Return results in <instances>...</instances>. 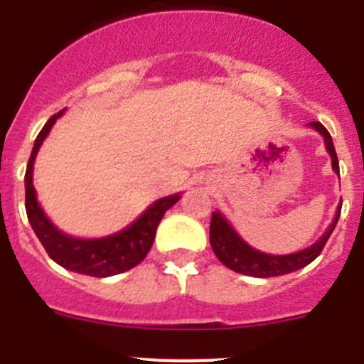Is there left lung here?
Wrapping results in <instances>:
<instances>
[{
  "label": "left lung",
  "instance_id": "obj_1",
  "mask_svg": "<svg viewBox=\"0 0 364 364\" xmlns=\"http://www.w3.org/2000/svg\"><path fill=\"white\" fill-rule=\"evenodd\" d=\"M310 127H314L319 134H323L324 146L326 151L332 156V167L333 171L339 173V160H337L336 147H333L332 136L326 131L321 122H310ZM341 215V204L337 205L336 218L330 224V228L326 230V233L321 237L314 246L306 247V250H301L297 253H291V255H268V253L257 252L252 246H247L242 239L239 237V233L231 228L230 222L222 217L218 211H213L211 215V226H210V244L213 247L215 255L220 260L222 264L228 266L230 269L237 273H242V275H250V277H277V275H286V273L297 272V269L304 268L319 257V253L323 252L324 244L328 242L332 231L336 230V224L339 220Z\"/></svg>",
  "mask_w": 364,
  "mask_h": 364
}]
</instances>
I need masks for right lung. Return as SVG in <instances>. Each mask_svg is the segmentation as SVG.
Returning <instances> with one entry per match:
<instances>
[{
  "label": "right lung",
  "mask_w": 364,
  "mask_h": 364,
  "mask_svg": "<svg viewBox=\"0 0 364 364\" xmlns=\"http://www.w3.org/2000/svg\"><path fill=\"white\" fill-rule=\"evenodd\" d=\"M63 111L49 118L32 147L27 171H25V210H27L32 230L54 262L70 272L91 275V277H111V275L134 268L146 259L153 246L154 233L164 213L180 200V193L153 202L131 226L104 239H74L62 233L58 228H54L53 222L41 210V205L38 204L36 189L32 186V166H34L40 146L49 134L54 122L62 117Z\"/></svg>",
  "instance_id": "add662e5"
}]
</instances>
